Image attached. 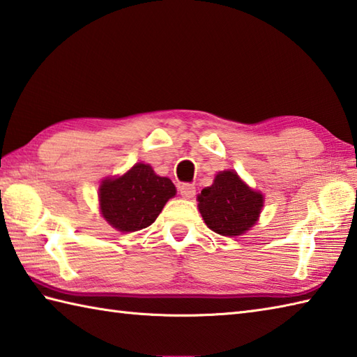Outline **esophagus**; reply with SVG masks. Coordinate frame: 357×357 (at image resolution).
<instances>
[{"mask_svg": "<svg viewBox=\"0 0 357 357\" xmlns=\"http://www.w3.org/2000/svg\"><path fill=\"white\" fill-rule=\"evenodd\" d=\"M179 193H181V197H183V198L190 199V198L195 197V193H197V187H195L193 184H188V183L181 184L179 185Z\"/></svg>", "mask_w": 357, "mask_h": 357, "instance_id": "obj_1", "label": "esophagus"}]
</instances>
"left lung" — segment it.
I'll use <instances>...</instances> for the list:
<instances>
[{"mask_svg":"<svg viewBox=\"0 0 357 357\" xmlns=\"http://www.w3.org/2000/svg\"><path fill=\"white\" fill-rule=\"evenodd\" d=\"M198 202L208 229L225 236H236L257 222L263 195L249 188L235 172H221L211 187L202 188Z\"/></svg>","mask_w":357,"mask_h":357,"instance_id":"1","label":"left lung"}]
</instances>
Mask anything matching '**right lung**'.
Returning <instances> with one entry per match:
<instances>
[{
    "instance_id": "right-lung-1",
    "label": "right lung",
    "mask_w": 357,
    "mask_h": 357,
    "mask_svg": "<svg viewBox=\"0 0 357 357\" xmlns=\"http://www.w3.org/2000/svg\"><path fill=\"white\" fill-rule=\"evenodd\" d=\"M99 190L103 218L122 232L149 227L176 193L169 178L158 176L146 164H136L121 178L105 179Z\"/></svg>"
}]
</instances>
